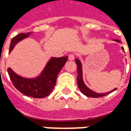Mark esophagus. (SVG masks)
<instances>
[{
    "mask_svg": "<svg viewBox=\"0 0 131 131\" xmlns=\"http://www.w3.org/2000/svg\"><path fill=\"white\" fill-rule=\"evenodd\" d=\"M74 54H69V60H74Z\"/></svg>",
    "mask_w": 131,
    "mask_h": 131,
    "instance_id": "1",
    "label": "esophagus"
}]
</instances>
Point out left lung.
I'll return each mask as SVG.
<instances>
[{"instance_id": "1", "label": "left lung", "mask_w": 131, "mask_h": 131, "mask_svg": "<svg viewBox=\"0 0 131 131\" xmlns=\"http://www.w3.org/2000/svg\"><path fill=\"white\" fill-rule=\"evenodd\" d=\"M116 41H117L118 43H120V40H116ZM123 50H124V48H121ZM75 62L77 63V83H78V86H79V88L80 89V91H81V93L83 94H84L85 95L88 97H100L105 96L107 94L112 93L113 91H114L115 90H116V88L114 89L113 91H110V92H108V93H95L93 91H92L91 90H90L89 88L86 86V85L84 84L83 83V81L82 78V66H81V62L78 59H76L75 60ZM130 62H131V57H130Z\"/></svg>"}]
</instances>
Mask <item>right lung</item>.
Returning a JSON list of instances; mask_svg holds the SVG:
<instances>
[{"mask_svg":"<svg viewBox=\"0 0 131 131\" xmlns=\"http://www.w3.org/2000/svg\"><path fill=\"white\" fill-rule=\"evenodd\" d=\"M30 34L21 33L13 38L10 43L9 53L14 48L16 43L29 36ZM67 56L51 58L42 74L36 79H28L22 78L16 74L10 68L7 69V72L13 85L21 93L34 98H43L49 95L54 89L57 75L67 62Z\"/></svg>","mask_w":131,"mask_h":131,"instance_id":"add662e5","label":"right lung"}]
</instances>
